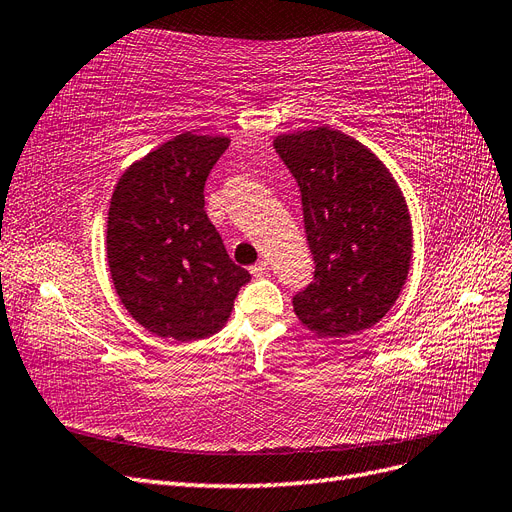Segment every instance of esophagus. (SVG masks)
I'll use <instances>...</instances> for the list:
<instances>
[{
    "instance_id": "1",
    "label": "esophagus",
    "mask_w": 512,
    "mask_h": 512,
    "mask_svg": "<svg viewBox=\"0 0 512 512\" xmlns=\"http://www.w3.org/2000/svg\"><path fill=\"white\" fill-rule=\"evenodd\" d=\"M250 273H252L254 277H265V275H269V262H267V260L256 262V265L250 269Z\"/></svg>"
}]
</instances>
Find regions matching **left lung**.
Wrapping results in <instances>:
<instances>
[{
  "label": "left lung",
  "mask_w": 512,
  "mask_h": 512,
  "mask_svg": "<svg viewBox=\"0 0 512 512\" xmlns=\"http://www.w3.org/2000/svg\"><path fill=\"white\" fill-rule=\"evenodd\" d=\"M275 151L297 179L314 280L292 297L303 327L346 337L374 327L397 301L412 258L406 200L386 166L352 136L282 134Z\"/></svg>",
  "instance_id": "obj_1"
}]
</instances>
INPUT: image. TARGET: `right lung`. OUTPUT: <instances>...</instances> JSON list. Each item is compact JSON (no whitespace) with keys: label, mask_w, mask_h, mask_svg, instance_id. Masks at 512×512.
<instances>
[{"label":"right lung","mask_w":512,"mask_h":512,"mask_svg":"<svg viewBox=\"0 0 512 512\" xmlns=\"http://www.w3.org/2000/svg\"><path fill=\"white\" fill-rule=\"evenodd\" d=\"M226 136L179 134L115 185L106 258L123 307L160 337L192 342L220 331L250 273L230 260L205 211V181Z\"/></svg>","instance_id":"right-lung-1"}]
</instances>
